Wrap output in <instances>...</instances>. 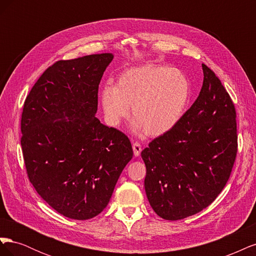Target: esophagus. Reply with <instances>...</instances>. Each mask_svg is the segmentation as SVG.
Returning <instances> with one entry per match:
<instances>
[{
  "label": "esophagus",
  "mask_w": 256,
  "mask_h": 256,
  "mask_svg": "<svg viewBox=\"0 0 256 256\" xmlns=\"http://www.w3.org/2000/svg\"><path fill=\"white\" fill-rule=\"evenodd\" d=\"M132 148H134V156H136V157H138V156H140L141 150H142V146H141V144L138 143V142H134V145H132Z\"/></svg>",
  "instance_id": "34e87169"
}]
</instances>
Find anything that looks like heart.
<instances>
[{
    "mask_svg": "<svg viewBox=\"0 0 256 256\" xmlns=\"http://www.w3.org/2000/svg\"><path fill=\"white\" fill-rule=\"evenodd\" d=\"M191 95L186 74L168 66L144 65L129 68L100 92L106 122L118 127L130 112L136 134L164 136L172 130L187 109Z\"/></svg>",
    "mask_w": 256,
    "mask_h": 256,
    "instance_id": "heart-1",
    "label": "heart"
}]
</instances>
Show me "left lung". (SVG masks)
Returning <instances> with one entry per match:
<instances>
[{"label":"left lung","instance_id":"8db88e82","mask_svg":"<svg viewBox=\"0 0 256 256\" xmlns=\"http://www.w3.org/2000/svg\"><path fill=\"white\" fill-rule=\"evenodd\" d=\"M198 97L177 125L141 152L148 202L162 219L180 220L210 205L226 187L237 154L234 102L202 64Z\"/></svg>","mask_w":256,"mask_h":256}]
</instances>
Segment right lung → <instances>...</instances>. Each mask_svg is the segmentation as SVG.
I'll list each match as a JSON object with an SVG mask.
<instances>
[{"instance_id":"1","label":"right lung","mask_w":256,"mask_h":256,"mask_svg":"<svg viewBox=\"0 0 256 256\" xmlns=\"http://www.w3.org/2000/svg\"><path fill=\"white\" fill-rule=\"evenodd\" d=\"M113 54L48 67L23 106L21 146L28 177L54 210L92 219L106 207L134 156L128 136L95 118L98 88Z\"/></svg>"}]
</instances>
